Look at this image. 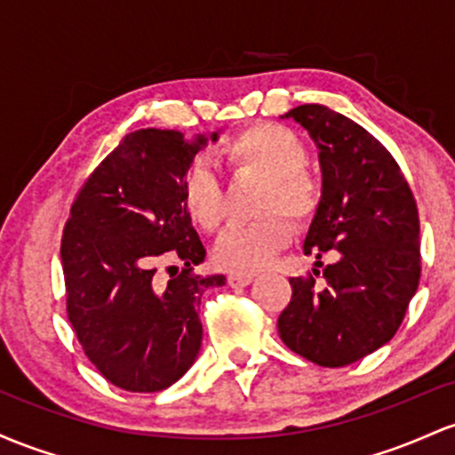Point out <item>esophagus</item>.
I'll return each instance as SVG.
<instances>
[{
  "instance_id": "1",
  "label": "esophagus",
  "mask_w": 455,
  "mask_h": 455,
  "mask_svg": "<svg viewBox=\"0 0 455 455\" xmlns=\"http://www.w3.org/2000/svg\"><path fill=\"white\" fill-rule=\"evenodd\" d=\"M253 282V275H229L228 277V283L232 285V288H244V285H249Z\"/></svg>"
}]
</instances>
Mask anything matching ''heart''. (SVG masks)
Masks as SVG:
<instances>
[{"label":"heart","mask_w":455,"mask_h":455,"mask_svg":"<svg viewBox=\"0 0 455 455\" xmlns=\"http://www.w3.org/2000/svg\"><path fill=\"white\" fill-rule=\"evenodd\" d=\"M234 178H262L264 221L226 229L214 247V264L236 275L255 273L292 241V223L305 226L323 204V180L307 167V148L285 124L255 122L234 132L221 146ZM226 187L204 163H193L180 180V204L193 226L212 234L226 219ZM285 216L289 218L284 219Z\"/></svg>","instance_id":"obj_1"}]
</instances>
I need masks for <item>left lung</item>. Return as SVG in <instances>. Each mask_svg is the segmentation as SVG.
Returning a JSON list of instances; mask_svg holds the SVG:
<instances>
[{"label":"left lung","instance_id":"1","mask_svg":"<svg viewBox=\"0 0 455 455\" xmlns=\"http://www.w3.org/2000/svg\"><path fill=\"white\" fill-rule=\"evenodd\" d=\"M285 117L309 131L323 165V204L305 253L335 262L290 279L279 338L311 363L344 367L387 344L404 320L421 275L419 212L397 161L363 126L314 103Z\"/></svg>","mask_w":455,"mask_h":455}]
</instances>
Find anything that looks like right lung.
I'll return each instance as SVG.
<instances>
[{
  "instance_id": "obj_1",
  "label": "right lung",
  "mask_w": 455,
  "mask_h": 455,
  "mask_svg": "<svg viewBox=\"0 0 455 455\" xmlns=\"http://www.w3.org/2000/svg\"><path fill=\"white\" fill-rule=\"evenodd\" d=\"M204 144L178 131L129 132L85 178L66 219V314L92 365L124 391L155 393L185 374L202 344V296L226 283L193 273L206 249L180 204V180ZM165 257L183 264L170 283L158 277Z\"/></svg>"
}]
</instances>
